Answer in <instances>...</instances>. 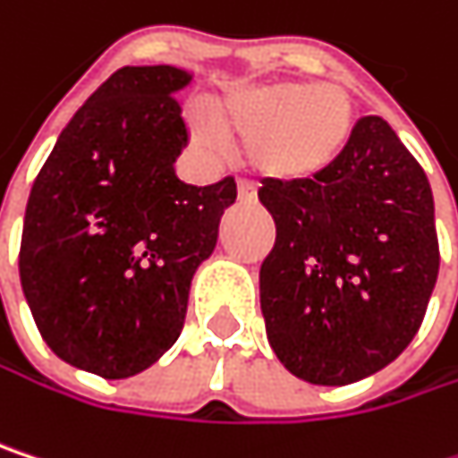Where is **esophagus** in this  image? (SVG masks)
<instances>
[{"label": "esophagus", "instance_id": "obj_1", "mask_svg": "<svg viewBox=\"0 0 458 458\" xmlns=\"http://www.w3.org/2000/svg\"><path fill=\"white\" fill-rule=\"evenodd\" d=\"M238 199L241 201H254L257 199V183L249 178H238Z\"/></svg>", "mask_w": 458, "mask_h": 458}]
</instances>
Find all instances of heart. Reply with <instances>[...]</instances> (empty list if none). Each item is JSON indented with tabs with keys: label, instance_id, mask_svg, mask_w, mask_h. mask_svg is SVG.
<instances>
[{
	"label": "heart",
	"instance_id": "obj_1",
	"mask_svg": "<svg viewBox=\"0 0 458 458\" xmlns=\"http://www.w3.org/2000/svg\"><path fill=\"white\" fill-rule=\"evenodd\" d=\"M207 112L223 133L246 141L254 170L285 183L312 181L330 170L353 131L352 97L338 86L238 83L209 102ZM191 139L201 146L217 144V136L201 123H191Z\"/></svg>",
	"mask_w": 458,
	"mask_h": 458
}]
</instances>
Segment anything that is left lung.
<instances>
[{
	"label": "left lung",
	"mask_w": 458,
	"mask_h": 458,
	"mask_svg": "<svg viewBox=\"0 0 458 458\" xmlns=\"http://www.w3.org/2000/svg\"><path fill=\"white\" fill-rule=\"evenodd\" d=\"M275 246L259 270L272 352L314 386H349L417 335L436 288L433 191L383 117H361L319 178H267Z\"/></svg>",
	"instance_id": "8db88e82"
}]
</instances>
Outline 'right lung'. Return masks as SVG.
I'll return each instance as SVG.
<instances>
[{
  "label": "right lung",
  "mask_w": 458,
  "mask_h": 458,
  "mask_svg": "<svg viewBox=\"0 0 458 458\" xmlns=\"http://www.w3.org/2000/svg\"><path fill=\"white\" fill-rule=\"evenodd\" d=\"M186 70L120 67L67 123L36 175L21 283L47 346L105 380L144 372L186 319L196 267L215 251L235 178L188 186Z\"/></svg>",
  "instance_id": "right-lung-1"
}]
</instances>
